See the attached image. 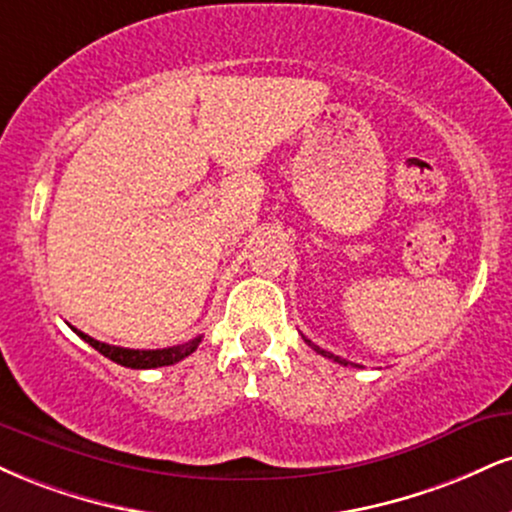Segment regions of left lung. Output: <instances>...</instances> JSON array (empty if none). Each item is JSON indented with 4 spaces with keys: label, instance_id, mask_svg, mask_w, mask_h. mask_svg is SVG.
I'll return each instance as SVG.
<instances>
[{
    "label": "left lung",
    "instance_id": "1",
    "mask_svg": "<svg viewBox=\"0 0 512 512\" xmlns=\"http://www.w3.org/2000/svg\"><path fill=\"white\" fill-rule=\"evenodd\" d=\"M305 338V336H303ZM305 343H307V346H310L312 350H317V353L319 355H324V357H329V360H334V362H338V365H353V362H348V360H341V357H338V355H331V353H326V350H322V348H319V346H315V343H312V341H307V338H305ZM353 367H360V365H353Z\"/></svg>",
    "mask_w": 512,
    "mask_h": 512
}]
</instances>
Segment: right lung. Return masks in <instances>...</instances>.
<instances>
[{"instance_id":"obj_1","label":"right lung","mask_w":512,"mask_h":512,"mask_svg":"<svg viewBox=\"0 0 512 512\" xmlns=\"http://www.w3.org/2000/svg\"><path fill=\"white\" fill-rule=\"evenodd\" d=\"M73 331H76V334L83 338L85 343H90L97 353L109 357V360L116 362V365L131 367V369H155V367L174 365V362H181L183 357L195 353V348L200 346V341H202V336H197V338H193V341L183 343V346H171V348H159V350H133V348L109 346V343L95 341V338L83 334V331H78V329H73Z\"/></svg>"}]
</instances>
